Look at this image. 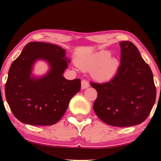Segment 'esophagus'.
I'll return each mask as SVG.
<instances>
[{
    "label": "esophagus",
    "instance_id": "1",
    "mask_svg": "<svg viewBox=\"0 0 161 161\" xmlns=\"http://www.w3.org/2000/svg\"><path fill=\"white\" fill-rule=\"evenodd\" d=\"M89 86V83H88V81L85 80H83L82 81H81V89H85Z\"/></svg>",
    "mask_w": 161,
    "mask_h": 161
}]
</instances>
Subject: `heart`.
<instances>
[{
  "label": "heart",
  "instance_id": "1",
  "mask_svg": "<svg viewBox=\"0 0 161 161\" xmlns=\"http://www.w3.org/2000/svg\"><path fill=\"white\" fill-rule=\"evenodd\" d=\"M111 52L100 50L78 61L81 69H92V75L99 80H108L115 75L119 66L117 58L111 57Z\"/></svg>",
  "mask_w": 161,
  "mask_h": 161
}]
</instances>
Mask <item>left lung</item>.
<instances>
[{"instance_id":"8db88e82","label":"left lung","mask_w":161,"mask_h":161,"mask_svg":"<svg viewBox=\"0 0 161 161\" xmlns=\"http://www.w3.org/2000/svg\"><path fill=\"white\" fill-rule=\"evenodd\" d=\"M120 65L111 80L91 83L97 92L94 111L103 122L115 127L142 123L150 114L156 88L149 66L131 42H119Z\"/></svg>"}]
</instances>
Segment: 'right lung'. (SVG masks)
<instances>
[{
    "label": "right lung",
    "mask_w": 161,
    "mask_h": 161,
    "mask_svg": "<svg viewBox=\"0 0 161 161\" xmlns=\"http://www.w3.org/2000/svg\"><path fill=\"white\" fill-rule=\"evenodd\" d=\"M38 60L50 69L45 76L35 77L32 71ZM70 60L58 45L31 42L23 48L8 70L5 94L14 116L31 125H52L61 119L69 101L80 89V80L63 76Z\"/></svg>",
    "instance_id": "right-lung-1"
}]
</instances>
